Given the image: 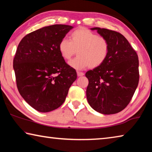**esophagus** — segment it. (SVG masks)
Masks as SVG:
<instances>
[{
	"mask_svg": "<svg viewBox=\"0 0 152 152\" xmlns=\"http://www.w3.org/2000/svg\"><path fill=\"white\" fill-rule=\"evenodd\" d=\"M77 75L78 76H82L84 75V74L83 72H77Z\"/></svg>",
	"mask_w": 152,
	"mask_h": 152,
	"instance_id": "obj_1",
	"label": "esophagus"
}]
</instances>
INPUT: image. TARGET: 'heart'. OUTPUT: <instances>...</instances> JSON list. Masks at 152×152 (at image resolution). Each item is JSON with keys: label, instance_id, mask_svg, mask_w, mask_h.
Returning <instances> with one entry per match:
<instances>
[{"label": "heart", "instance_id": "heart-1", "mask_svg": "<svg viewBox=\"0 0 152 152\" xmlns=\"http://www.w3.org/2000/svg\"><path fill=\"white\" fill-rule=\"evenodd\" d=\"M58 50L66 60H70L77 52L78 56L68 64L76 70H82L101 66L109 54V43L106 38L86 28H79L70 33V41L65 38L60 41Z\"/></svg>", "mask_w": 152, "mask_h": 152}]
</instances>
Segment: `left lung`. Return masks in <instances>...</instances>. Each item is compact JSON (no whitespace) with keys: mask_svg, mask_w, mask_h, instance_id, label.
<instances>
[{"mask_svg":"<svg viewBox=\"0 0 152 152\" xmlns=\"http://www.w3.org/2000/svg\"><path fill=\"white\" fill-rule=\"evenodd\" d=\"M108 40L109 51L101 66L88 70L86 98L92 109L104 115L121 111L137 88L139 60L135 51L121 33L100 27L91 28Z\"/></svg>","mask_w":152,"mask_h":152,"instance_id":"obj_1","label":"left lung"}]
</instances>
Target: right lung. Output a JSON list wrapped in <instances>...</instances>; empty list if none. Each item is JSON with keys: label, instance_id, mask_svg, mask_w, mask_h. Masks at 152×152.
Here are the masks:
<instances>
[{"label": "right lung", "instance_id": "add662e5", "mask_svg": "<svg viewBox=\"0 0 152 152\" xmlns=\"http://www.w3.org/2000/svg\"><path fill=\"white\" fill-rule=\"evenodd\" d=\"M74 27L53 25L27 34L20 41L13 60L18 91L33 109L51 111L65 101L77 78L58 50L60 41Z\"/></svg>", "mask_w": 152, "mask_h": 152}]
</instances>
